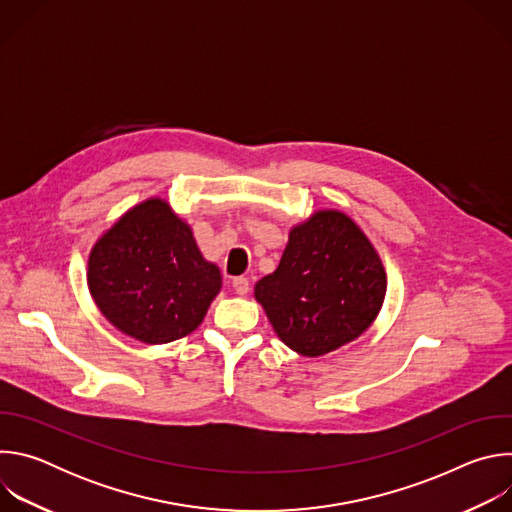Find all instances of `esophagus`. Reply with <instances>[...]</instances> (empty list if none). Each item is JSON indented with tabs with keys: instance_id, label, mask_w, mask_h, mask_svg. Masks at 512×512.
<instances>
[{
	"instance_id": "obj_1",
	"label": "esophagus",
	"mask_w": 512,
	"mask_h": 512,
	"mask_svg": "<svg viewBox=\"0 0 512 512\" xmlns=\"http://www.w3.org/2000/svg\"><path fill=\"white\" fill-rule=\"evenodd\" d=\"M249 285H251V283H249V279H247V277H243V275H241V277H235V279H233V287H235V291H237V294H239V296H247V291H249Z\"/></svg>"
}]
</instances>
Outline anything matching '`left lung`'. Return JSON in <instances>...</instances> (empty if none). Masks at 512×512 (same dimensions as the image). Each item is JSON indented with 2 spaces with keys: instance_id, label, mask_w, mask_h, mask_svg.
Here are the masks:
<instances>
[{
  "instance_id": "left-lung-1",
  "label": "left lung",
  "mask_w": 512,
  "mask_h": 512,
  "mask_svg": "<svg viewBox=\"0 0 512 512\" xmlns=\"http://www.w3.org/2000/svg\"><path fill=\"white\" fill-rule=\"evenodd\" d=\"M385 267L364 233L338 210H320L291 229L277 269L255 285L277 336L304 356L358 338L377 318Z\"/></svg>"
}]
</instances>
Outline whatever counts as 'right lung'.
<instances>
[{
    "instance_id": "obj_1",
    "label": "right lung",
    "mask_w": 512,
    "mask_h": 512,
    "mask_svg": "<svg viewBox=\"0 0 512 512\" xmlns=\"http://www.w3.org/2000/svg\"><path fill=\"white\" fill-rule=\"evenodd\" d=\"M87 279L103 316L145 344L194 332L223 283L162 198L127 210L95 243Z\"/></svg>"
}]
</instances>
